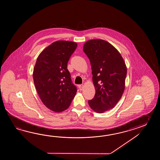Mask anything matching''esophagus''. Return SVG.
<instances>
[{
	"label": "esophagus",
	"instance_id": "34e87169",
	"mask_svg": "<svg viewBox=\"0 0 160 160\" xmlns=\"http://www.w3.org/2000/svg\"><path fill=\"white\" fill-rule=\"evenodd\" d=\"M78 88H79L80 90H82V89L83 88V85H78Z\"/></svg>",
	"mask_w": 160,
	"mask_h": 160
}]
</instances>
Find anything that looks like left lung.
Here are the masks:
<instances>
[{
    "label": "left lung",
    "instance_id": "left-lung-1",
    "mask_svg": "<svg viewBox=\"0 0 160 160\" xmlns=\"http://www.w3.org/2000/svg\"><path fill=\"white\" fill-rule=\"evenodd\" d=\"M83 50L90 62L95 89V95L88 101V105L96 112L102 113L112 109L122 95L126 65L116 48L104 40L88 41Z\"/></svg>",
    "mask_w": 160,
    "mask_h": 160
}]
</instances>
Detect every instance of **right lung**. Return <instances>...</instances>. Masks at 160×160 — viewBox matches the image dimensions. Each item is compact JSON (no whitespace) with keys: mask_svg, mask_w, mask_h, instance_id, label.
Returning a JSON list of instances; mask_svg holds the SVG:
<instances>
[{"mask_svg":"<svg viewBox=\"0 0 160 160\" xmlns=\"http://www.w3.org/2000/svg\"><path fill=\"white\" fill-rule=\"evenodd\" d=\"M77 47V43L70 41L55 42L39 54L34 67L38 94L44 105L55 112L68 109L77 91L67 68Z\"/></svg>","mask_w":160,"mask_h":160,"instance_id":"right-lung-1","label":"right lung"}]
</instances>
